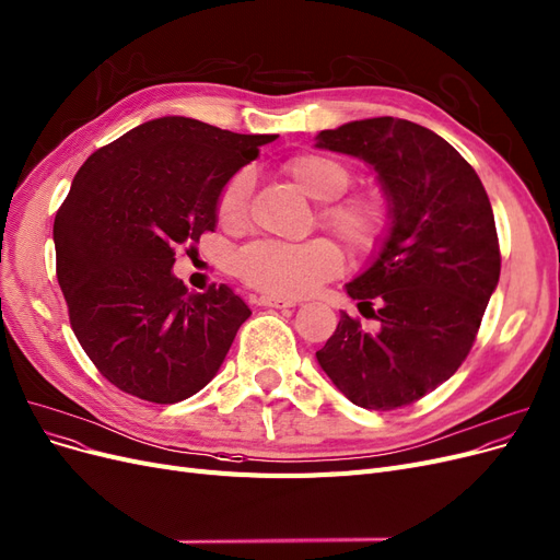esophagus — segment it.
Here are the masks:
<instances>
[{
	"instance_id": "34e87169",
	"label": "esophagus",
	"mask_w": 560,
	"mask_h": 560,
	"mask_svg": "<svg viewBox=\"0 0 560 560\" xmlns=\"http://www.w3.org/2000/svg\"><path fill=\"white\" fill-rule=\"evenodd\" d=\"M257 303L266 305V307H278V311H284V307H294L296 305V301L280 299V296H259Z\"/></svg>"
}]
</instances>
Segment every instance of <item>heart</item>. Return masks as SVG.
<instances>
[{
    "label": "heart",
    "mask_w": 560,
    "mask_h": 560,
    "mask_svg": "<svg viewBox=\"0 0 560 560\" xmlns=\"http://www.w3.org/2000/svg\"><path fill=\"white\" fill-rule=\"evenodd\" d=\"M284 173L305 197L322 201L317 218L324 226L350 245L357 255H369L377 247L387 226V208L375 191H342L352 183V168L326 152L305 150L287 160ZM253 189V173L236 171L218 195V222L236 231L245 224L247 199ZM342 271V253L331 238H311L303 243L255 241L234 257V273L264 294L299 299L311 294L317 284Z\"/></svg>",
    "instance_id": "obj_1"
}]
</instances>
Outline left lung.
<instances>
[{
  "label": "left lung",
  "instance_id": "8db88e82",
  "mask_svg": "<svg viewBox=\"0 0 560 560\" xmlns=\"http://www.w3.org/2000/svg\"><path fill=\"white\" fill-rule=\"evenodd\" d=\"M317 148L369 162L392 215L380 257L347 284L380 331L342 313L317 361L359 408H405L447 382L472 350L500 278L491 201L475 168L410 120L384 115L324 129Z\"/></svg>",
  "mask_w": 560,
  "mask_h": 560
}]
</instances>
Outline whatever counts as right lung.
Instances as JSON below:
<instances>
[{"label": "right lung", "instance_id": "obj_1", "mask_svg": "<svg viewBox=\"0 0 560 560\" xmlns=\"http://www.w3.org/2000/svg\"><path fill=\"white\" fill-rule=\"evenodd\" d=\"M271 141L171 115L92 152L75 173L52 226L57 282L75 338L113 387L168 405L220 371L253 313L229 284L189 292L171 266L176 247L215 229L222 185Z\"/></svg>", "mask_w": 560, "mask_h": 560}]
</instances>
